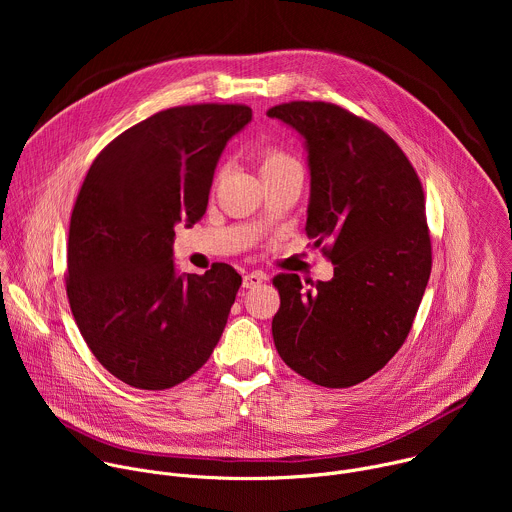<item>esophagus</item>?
Instances as JSON below:
<instances>
[{"label": "esophagus", "instance_id": "esophagus-1", "mask_svg": "<svg viewBox=\"0 0 512 512\" xmlns=\"http://www.w3.org/2000/svg\"><path fill=\"white\" fill-rule=\"evenodd\" d=\"M263 279H265V275H263V273H257V271L247 273V275L243 277V287H247V289L257 287V285H261V283H263Z\"/></svg>", "mask_w": 512, "mask_h": 512}]
</instances>
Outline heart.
Wrapping results in <instances>:
<instances>
[{"label":"heart","instance_id":"1","mask_svg":"<svg viewBox=\"0 0 512 512\" xmlns=\"http://www.w3.org/2000/svg\"><path fill=\"white\" fill-rule=\"evenodd\" d=\"M261 174H267V172H273V170H281V168H287V166H294L296 160L289 158L287 154L283 152H277V150H267L261 154Z\"/></svg>","mask_w":512,"mask_h":512}]
</instances>
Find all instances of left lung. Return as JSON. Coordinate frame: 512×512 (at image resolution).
<instances>
[{
	"instance_id": "8db88e82",
	"label": "left lung",
	"mask_w": 512,
	"mask_h": 512,
	"mask_svg": "<svg viewBox=\"0 0 512 512\" xmlns=\"http://www.w3.org/2000/svg\"><path fill=\"white\" fill-rule=\"evenodd\" d=\"M300 133L308 154L306 235L328 243L330 281L273 279V342L308 381L344 389L381 371L405 342L431 273L421 182L377 125L336 105L294 101L267 111Z\"/></svg>"
}]
</instances>
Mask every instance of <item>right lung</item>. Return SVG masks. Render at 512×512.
Listing matches in <instances>:
<instances>
[{
    "label": "right lung",
    "instance_id": "right-lung-1",
    "mask_svg": "<svg viewBox=\"0 0 512 512\" xmlns=\"http://www.w3.org/2000/svg\"><path fill=\"white\" fill-rule=\"evenodd\" d=\"M253 113L245 105L160 111L93 162L70 216L66 294L103 367L148 391L170 389L210 358L241 275L216 263L178 273L174 229L206 212L214 170Z\"/></svg>",
    "mask_w": 512,
    "mask_h": 512
}]
</instances>
